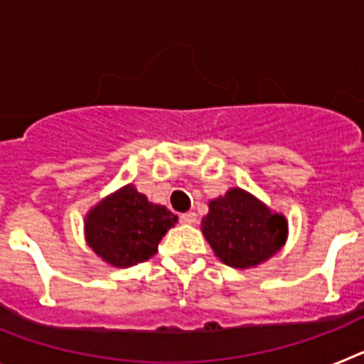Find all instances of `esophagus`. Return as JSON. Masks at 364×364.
<instances>
[{
    "label": "esophagus",
    "mask_w": 364,
    "mask_h": 364,
    "mask_svg": "<svg viewBox=\"0 0 364 364\" xmlns=\"http://www.w3.org/2000/svg\"><path fill=\"white\" fill-rule=\"evenodd\" d=\"M180 222H182V224H195V222H197V215L193 213V211L182 213L180 215Z\"/></svg>",
    "instance_id": "1"
}]
</instances>
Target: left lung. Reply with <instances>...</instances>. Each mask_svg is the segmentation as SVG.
Segmentation results:
<instances>
[{"instance_id":"8db88e82","label":"left lung","mask_w":364,"mask_h":364,"mask_svg":"<svg viewBox=\"0 0 364 364\" xmlns=\"http://www.w3.org/2000/svg\"><path fill=\"white\" fill-rule=\"evenodd\" d=\"M200 230L215 255L231 268H253L284 246L288 222L240 188L210 202Z\"/></svg>"}]
</instances>
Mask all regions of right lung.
<instances>
[{"instance_id": "1", "label": "right lung", "mask_w": 364, "mask_h": 364, "mask_svg": "<svg viewBox=\"0 0 364 364\" xmlns=\"http://www.w3.org/2000/svg\"><path fill=\"white\" fill-rule=\"evenodd\" d=\"M178 220L166 205L153 204L131 184L92 208L85 217V239L92 252L114 268L151 259L169 228Z\"/></svg>"}]
</instances>
